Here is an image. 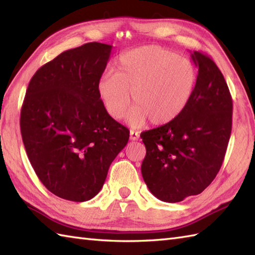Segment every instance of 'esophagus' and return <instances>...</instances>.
I'll use <instances>...</instances> for the list:
<instances>
[{
  "label": "esophagus",
  "instance_id": "34e87169",
  "mask_svg": "<svg viewBox=\"0 0 255 255\" xmlns=\"http://www.w3.org/2000/svg\"><path fill=\"white\" fill-rule=\"evenodd\" d=\"M129 138H130V140H132V141H136V140L139 139V133L133 130H130V132H129Z\"/></svg>",
  "mask_w": 255,
  "mask_h": 255
}]
</instances>
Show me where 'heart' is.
Returning a JSON list of instances; mask_svg holds the SVG:
<instances>
[{
    "mask_svg": "<svg viewBox=\"0 0 255 255\" xmlns=\"http://www.w3.org/2000/svg\"><path fill=\"white\" fill-rule=\"evenodd\" d=\"M197 80L195 64L159 46H143L118 58L115 73H104L97 93L108 115L121 119L134 104L128 122L165 125L175 119L191 101Z\"/></svg>",
    "mask_w": 255,
    "mask_h": 255,
    "instance_id": "b5f03b06",
    "label": "heart"
}]
</instances>
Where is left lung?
I'll use <instances>...</instances> for the list:
<instances>
[{
  "instance_id": "left-lung-1",
  "label": "left lung",
  "mask_w": 255,
  "mask_h": 255,
  "mask_svg": "<svg viewBox=\"0 0 255 255\" xmlns=\"http://www.w3.org/2000/svg\"><path fill=\"white\" fill-rule=\"evenodd\" d=\"M191 56L198 74L185 110L140 134L147 150L141 164L144 183L166 203L198 195L214 181L231 133L232 99L223 73L207 55Z\"/></svg>"
}]
</instances>
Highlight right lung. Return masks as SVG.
<instances>
[{
	"label": "right lung",
	"instance_id": "obj_1",
	"mask_svg": "<svg viewBox=\"0 0 255 255\" xmlns=\"http://www.w3.org/2000/svg\"><path fill=\"white\" fill-rule=\"evenodd\" d=\"M113 46L88 42L37 70L20 111L32 169L58 197L85 202L99 194L129 130L106 112L97 83Z\"/></svg>",
	"mask_w": 255,
	"mask_h": 255
}]
</instances>
